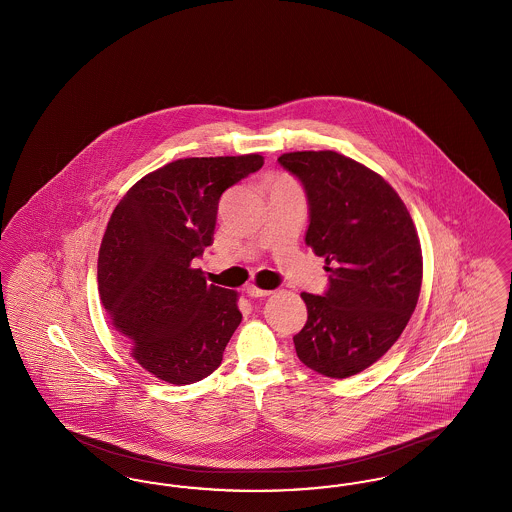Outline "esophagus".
<instances>
[{
  "instance_id": "obj_1",
  "label": "esophagus",
  "mask_w": 512,
  "mask_h": 512,
  "mask_svg": "<svg viewBox=\"0 0 512 512\" xmlns=\"http://www.w3.org/2000/svg\"><path fill=\"white\" fill-rule=\"evenodd\" d=\"M245 293L249 295V297H267L270 295V290H263V288H259V286H255V284H251V286H247V290Z\"/></svg>"
}]
</instances>
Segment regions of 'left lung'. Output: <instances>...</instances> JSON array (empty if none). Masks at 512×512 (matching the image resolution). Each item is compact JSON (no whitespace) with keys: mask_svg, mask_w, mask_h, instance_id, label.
I'll return each mask as SVG.
<instances>
[{"mask_svg":"<svg viewBox=\"0 0 512 512\" xmlns=\"http://www.w3.org/2000/svg\"><path fill=\"white\" fill-rule=\"evenodd\" d=\"M278 163L307 192L305 244L330 272L324 295L301 293L297 357L328 378L359 374L399 340L416 307L422 249L413 219L378 172L341 153L293 151Z\"/></svg>","mask_w":512,"mask_h":512,"instance_id":"8db88e82","label":"left lung"}]
</instances>
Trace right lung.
<instances>
[{"instance_id":"obj_1","label":"right lung","mask_w":512,"mask_h":512,"mask_svg":"<svg viewBox=\"0 0 512 512\" xmlns=\"http://www.w3.org/2000/svg\"><path fill=\"white\" fill-rule=\"evenodd\" d=\"M263 163L259 153L172 161L138 180L109 219L99 299L134 361L163 382L215 372L242 322L238 292L207 286L192 261L213 244L222 192Z\"/></svg>"}]
</instances>
